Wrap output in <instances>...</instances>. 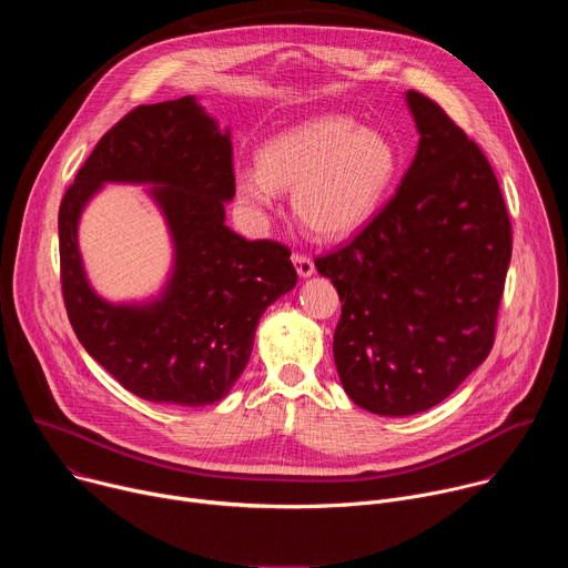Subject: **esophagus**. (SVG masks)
Masks as SVG:
<instances>
[{
    "label": "esophagus",
    "mask_w": 568,
    "mask_h": 568,
    "mask_svg": "<svg viewBox=\"0 0 568 568\" xmlns=\"http://www.w3.org/2000/svg\"><path fill=\"white\" fill-rule=\"evenodd\" d=\"M292 263L296 265V272H298L301 278H307V276L314 274V263H312V258H310L307 254L294 252V254H292Z\"/></svg>",
    "instance_id": "1"
}]
</instances>
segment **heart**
Masks as SVG:
<instances>
[{"label": "heart", "mask_w": 568, "mask_h": 568, "mask_svg": "<svg viewBox=\"0 0 568 568\" xmlns=\"http://www.w3.org/2000/svg\"><path fill=\"white\" fill-rule=\"evenodd\" d=\"M399 173V152L353 116L321 114L258 150V171L235 173V195L252 209H270L276 191H294L298 222L321 240H342L364 229L386 202Z\"/></svg>", "instance_id": "b5f03b06"}]
</instances>
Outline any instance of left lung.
I'll return each mask as SVG.
<instances>
[{
  "mask_svg": "<svg viewBox=\"0 0 568 568\" xmlns=\"http://www.w3.org/2000/svg\"><path fill=\"white\" fill-rule=\"evenodd\" d=\"M420 143L395 195L344 247L316 256L339 292L335 364L348 397L412 416L452 395L495 346L513 226L480 148L409 90Z\"/></svg>",
  "mask_w": 568,
  "mask_h": 568,
  "instance_id": "1",
  "label": "left lung"
}]
</instances>
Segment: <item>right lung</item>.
Listing matches in <instances>:
<instances>
[{
	"instance_id": "add662e5",
	"label": "right lung",
	"mask_w": 568,
	"mask_h": 568,
	"mask_svg": "<svg viewBox=\"0 0 568 568\" xmlns=\"http://www.w3.org/2000/svg\"><path fill=\"white\" fill-rule=\"evenodd\" d=\"M103 181L154 183L176 242V272L159 302L112 306L89 287L77 217ZM235 195L229 132L193 97L139 105L110 128L67 189L60 213V285L78 342L130 393L206 407L250 364L263 312L296 285L290 250L224 224Z\"/></svg>"
}]
</instances>
